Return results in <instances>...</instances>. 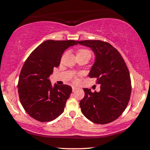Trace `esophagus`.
Returning <instances> with one entry per match:
<instances>
[{"mask_svg":"<svg viewBox=\"0 0 150 150\" xmlns=\"http://www.w3.org/2000/svg\"><path fill=\"white\" fill-rule=\"evenodd\" d=\"M77 89V87H73V92H75V91H76Z\"/></svg>","mask_w":150,"mask_h":150,"instance_id":"1","label":"esophagus"}]
</instances>
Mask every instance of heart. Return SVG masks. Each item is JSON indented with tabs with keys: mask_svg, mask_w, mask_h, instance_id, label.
<instances>
[{
	"mask_svg": "<svg viewBox=\"0 0 150 150\" xmlns=\"http://www.w3.org/2000/svg\"><path fill=\"white\" fill-rule=\"evenodd\" d=\"M82 54H87L90 56V52L88 50L85 49H80L77 51V55H82Z\"/></svg>",
	"mask_w": 150,
	"mask_h": 150,
	"instance_id": "heart-1",
	"label": "heart"
}]
</instances>
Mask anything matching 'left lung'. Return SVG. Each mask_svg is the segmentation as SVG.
<instances>
[{
  "label": "left lung",
  "mask_w": 150,
  "mask_h": 150,
  "mask_svg": "<svg viewBox=\"0 0 150 150\" xmlns=\"http://www.w3.org/2000/svg\"><path fill=\"white\" fill-rule=\"evenodd\" d=\"M77 44L88 46L94 53L95 62L89 77L97 78V83L101 85L99 92L84 89L81 111L93 123H111L123 113L130 100L131 80L128 67L118 50L107 42L85 40Z\"/></svg>",
  "instance_id": "8db88e82"
}]
</instances>
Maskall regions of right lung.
Listing matches in <instances>:
<instances>
[{
    "instance_id": "add662e5",
    "label": "right lung",
    "mask_w": 150,
    "mask_h": 150,
    "mask_svg": "<svg viewBox=\"0 0 150 150\" xmlns=\"http://www.w3.org/2000/svg\"><path fill=\"white\" fill-rule=\"evenodd\" d=\"M74 40H47L37 46L24 63L18 81V94L24 109L40 122H49L64 111L72 92L69 85L52 87L49 79L53 68L60 65L62 54Z\"/></svg>"
}]
</instances>
